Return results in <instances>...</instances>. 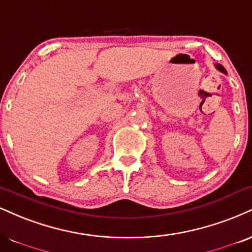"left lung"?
Returning <instances> with one entry per match:
<instances>
[{
  "mask_svg": "<svg viewBox=\"0 0 252 252\" xmlns=\"http://www.w3.org/2000/svg\"><path fill=\"white\" fill-rule=\"evenodd\" d=\"M216 68H217L218 70H220V71H222V72H224V74H226V70H225V69H224V66H223V65H220V64H216Z\"/></svg>",
  "mask_w": 252,
  "mask_h": 252,
  "instance_id": "obj_1",
  "label": "left lung"
}]
</instances>
